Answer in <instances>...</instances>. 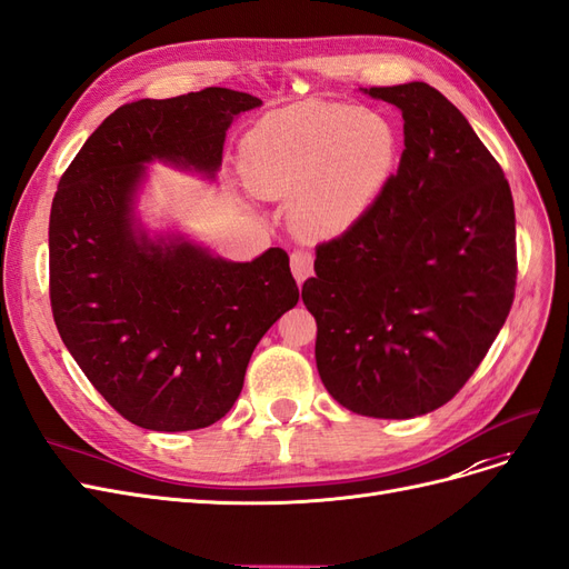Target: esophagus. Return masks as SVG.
I'll list each match as a JSON object with an SVG mask.
<instances>
[{"mask_svg": "<svg viewBox=\"0 0 569 569\" xmlns=\"http://www.w3.org/2000/svg\"><path fill=\"white\" fill-rule=\"evenodd\" d=\"M289 261H291L293 278H297L299 284H303V280H308L312 276V251H308V249H293Z\"/></svg>", "mask_w": 569, "mask_h": 569, "instance_id": "1", "label": "esophagus"}]
</instances>
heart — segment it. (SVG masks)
<instances>
[{
  "label": "heart",
  "instance_id": "obj_1",
  "mask_svg": "<svg viewBox=\"0 0 569 569\" xmlns=\"http://www.w3.org/2000/svg\"><path fill=\"white\" fill-rule=\"evenodd\" d=\"M398 139L383 114L303 101L270 112L242 141V173L266 200H288L306 238H335L375 204L396 164Z\"/></svg>",
  "mask_w": 569,
  "mask_h": 569
}]
</instances>
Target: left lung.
Here are the masks:
<instances>
[{"mask_svg": "<svg viewBox=\"0 0 569 569\" xmlns=\"http://www.w3.org/2000/svg\"><path fill=\"white\" fill-rule=\"evenodd\" d=\"M400 108L405 150L365 217L318 244L301 297L329 396L375 419L452 400L516 293V211L499 162L426 82L362 89Z\"/></svg>", "mask_w": 569, "mask_h": 569, "instance_id": "left-lung-1", "label": "left lung"}]
</instances>
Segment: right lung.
<instances>
[{"label": "right lung", "instance_id": "obj_1", "mask_svg": "<svg viewBox=\"0 0 569 569\" xmlns=\"http://www.w3.org/2000/svg\"><path fill=\"white\" fill-rule=\"evenodd\" d=\"M257 96L209 87L141 98L98 127L58 183L49 293L66 348L110 407L148 430H198L238 400L253 348L297 306L289 257L226 261L136 219L146 164L217 176L226 131Z\"/></svg>", "mask_w": 569, "mask_h": 569}]
</instances>
